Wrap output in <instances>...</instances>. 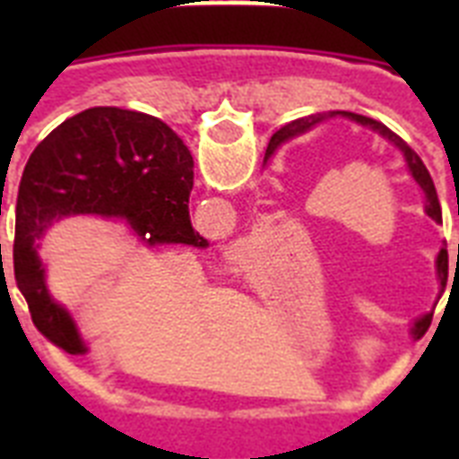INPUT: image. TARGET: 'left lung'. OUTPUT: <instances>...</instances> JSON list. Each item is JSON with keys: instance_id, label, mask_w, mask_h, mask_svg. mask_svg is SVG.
I'll list each match as a JSON object with an SVG mask.
<instances>
[{"instance_id": "8db88e82", "label": "left lung", "mask_w": 459, "mask_h": 459, "mask_svg": "<svg viewBox=\"0 0 459 459\" xmlns=\"http://www.w3.org/2000/svg\"><path fill=\"white\" fill-rule=\"evenodd\" d=\"M333 117H345V118H352V121H357L359 126H367V128H371V131H377L378 135H384L388 143H393V145L398 147L400 152H403V157H405L407 161V169H410V173H412V178L420 183V187L424 190V197H427V202H424V212H427L434 221L441 223L443 221V214H441V202H438V195H436V186L434 180H431V173L427 171V166H424V161L420 159V154L414 152L412 147L407 145L405 140L398 138L395 133L391 131V128H385L381 121H374V118L369 117H359V114H352V111H328V114H314V117H305V118H298V121H293V124L283 126L281 131H276L272 135V143H269V147H266V154H264V161L273 154V150L281 145V143H286V140L295 138V135H300V133L309 131V128H314L316 124H321V121H326V118H333ZM436 266H438V279H441V286H446V281H448V252H446V247H443L441 252H438V259H436ZM431 316L434 314H427L424 319H420L417 324H414V333H417V328L420 326H427L429 321H431Z\"/></svg>"}]
</instances>
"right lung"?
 I'll use <instances>...</instances> for the list:
<instances>
[{"label": "right lung", "instance_id": "obj_1", "mask_svg": "<svg viewBox=\"0 0 459 459\" xmlns=\"http://www.w3.org/2000/svg\"><path fill=\"white\" fill-rule=\"evenodd\" d=\"M193 166L164 121L118 107L81 111L35 147L18 186L13 276L47 341L71 355L88 352L71 314L47 293L35 240L64 216L100 214L124 219L147 245L207 247L187 212Z\"/></svg>", "mask_w": 459, "mask_h": 459}]
</instances>
